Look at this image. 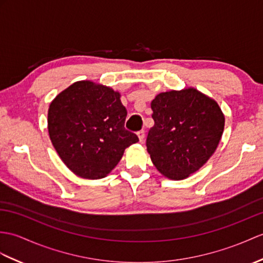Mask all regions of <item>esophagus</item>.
I'll list each match as a JSON object with an SVG mask.
<instances>
[{
  "label": "esophagus",
  "instance_id": "esophagus-1",
  "mask_svg": "<svg viewBox=\"0 0 263 263\" xmlns=\"http://www.w3.org/2000/svg\"><path fill=\"white\" fill-rule=\"evenodd\" d=\"M138 137H139V141L140 142H143L144 141V131L141 130L138 132Z\"/></svg>",
  "mask_w": 263,
  "mask_h": 263
}]
</instances>
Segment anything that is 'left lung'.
I'll use <instances>...</instances> for the list:
<instances>
[{
  "mask_svg": "<svg viewBox=\"0 0 263 263\" xmlns=\"http://www.w3.org/2000/svg\"><path fill=\"white\" fill-rule=\"evenodd\" d=\"M151 108L155 125L146 138L151 161L167 178L185 179L215 152L224 131L222 109L194 87L158 94Z\"/></svg>",
  "mask_w": 263,
  "mask_h": 263,
  "instance_id": "1",
  "label": "left lung"
}]
</instances>
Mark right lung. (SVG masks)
Instances as JSON below:
<instances>
[{
	"label": "right lung",
	"mask_w": 263,
	"mask_h": 263,
	"mask_svg": "<svg viewBox=\"0 0 263 263\" xmlns=\"http://www.w3.org/2000/svg\"><path fill=\"white\" fill-rule=\"evenodd\" d=\"M120 93L90 81L71 84L48 109V132L67 168L85 179L106 177L139 141L124 129L126 108Z\"/></svg>",
	"instance_id": "right-lung-1"
}]
</instances>
